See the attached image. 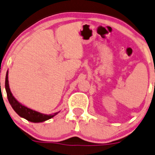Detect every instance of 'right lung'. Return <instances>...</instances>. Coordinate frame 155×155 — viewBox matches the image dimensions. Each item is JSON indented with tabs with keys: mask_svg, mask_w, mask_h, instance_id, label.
I'll use <instances>...</instances> for the list:
<instances>
[{
	"mask_svg": "<svg viewBox=\"0 0 155 155\" xmlns=\"http://www.w3.org/2000/svg\"><path fill=\"white\" fill-rule=\"evenodd\" d=\"M5 88L6 91H7V98H8L9 102H10V105L12 106L13 109L16 111V114L19 116H20L21 117H23L26 119L27 120L30 121V122L34 123H40L43 122V121L48 120L51 119L53 117L58 114V113H54V114H50V115H46V114H41L37 111L32 110L29 109V108L23 106L20 103L17 101L15 99L12 94L11 91H10V88H9V83H8V73H7L6 75V79H5Z\"/></svg>",
	"mask_w": 155,
	"mask_h": 155,
	"instance_id": "obj_1",
	"label": "right lung"
}]
</instances>
